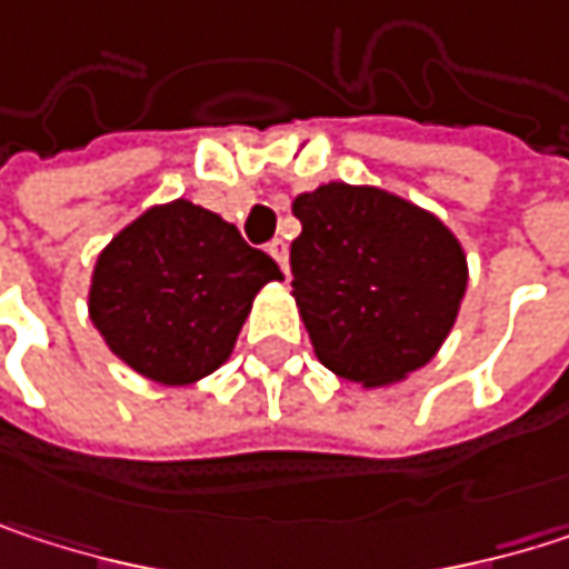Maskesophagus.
<instances>
[{"label": "esophagus", "instance_id": "esophagus-1", "mask_svg": "<svg viewBox=\"0 0 569 569\" xmlns=\"http://www.w3.org/2000/svg\"><path fill=\"white\" fill-rule=\"evenodd\" d=\"M270 257L283 267V273L289 277V247H286L283 240H273V243H270Z\"/></svg>", "mask_w": 569, "mask_h": 569}]
</instances>
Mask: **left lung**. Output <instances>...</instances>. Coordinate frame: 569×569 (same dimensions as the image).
I'll return each instance as SVG.
<instances>
[{
	"label": "left lung",
	"mask_w": 569,
	"mask_h": 569,
	"mask_svg": "<svg viewBox=\"0 0 569 569\" xmlns=\"http://www.w3.org/2000/svg\"><path fill=\"white\" fill-rule=\"evenodd\" d=\"M292 299L316 359L389 389L445 346L468 289L461 240L431 210L372 183L329 180L292 200Z\"/></svg>",
	"instance_id": "1"
}]
</instances>
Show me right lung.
I'll return each mask as SVG.
<instances>
[{
	"label": "right lung",
	"instance_id": "obj_1",
	"mask_svg": "<svg viewBox=\"0 0 569 569\" xmlns=\"http://www.w3.org/2000/svg\"><path fill=\"white\" fill-rule=\"evenodd\" d=\"M280 267L220 213L177 197L134 217L98 253L88 316L104 346L158 386L217 372Z\"/></svg>",
	"mask_w": 569,
	"mask_h": 569
}]
</instances>
